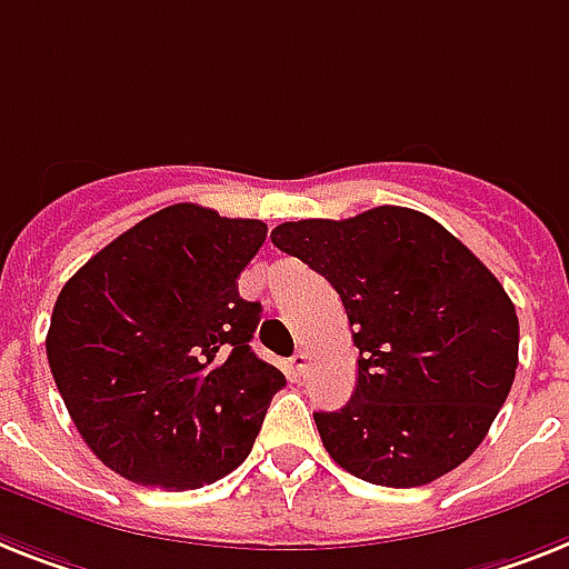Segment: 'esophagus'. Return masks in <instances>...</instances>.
<instances>
[{"label": "esophagus", "instance_id": "1", "mask_svg": "<svg viewBox=\"0 0 569 569\" xmlns=\"http://www.w3.org/2000/svg\"><path fill=\"white\" fill-rule=\"evenodd\" d=\"M290 363H293V372L296 375H302L305 369H308V351H305V349L296 351L293 358H290Z\"/></svg>", "mask_w": 569, "mask_h": 569}]
</instances>
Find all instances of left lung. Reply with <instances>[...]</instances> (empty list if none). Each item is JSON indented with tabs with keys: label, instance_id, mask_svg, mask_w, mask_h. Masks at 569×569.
Returning <instances> with one entry per match:
<instances>
[{
	"label": "left lung",
	"instance_id": "obj_1",
	"mask_svg": "<svg viewBox=\"0 0 569 569\" xmlns=\"http://www.w3.org/2000/svg\"><path fill=\"white\" fill-rule=\"evenodd\" d=\"M270 238L340 293L360 351L351 401L313 412L331 459L375 486L416 488L471 457L518 369V313L495 273L403 206L281 223Z\"/></svg>",
	"mask_w": 569,
	"mask_h": 569
}]
</instances>
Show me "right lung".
Masks as SVG:
<instances>
[{"label": "right lung", "instance_id": "add662e5", "mask_svg": "<svg viewBox=\"0 0 569 569\" xmlns=\"http://www.w3.org/2000/svg\"><path fill=\"white\" fill-rule=\"evenodd\" d=\"M264 238L261 220L168 206L60 290L51 375L83 442L124 480L189 491L250 457L288 383L250 349L261 305L238 296Z\"/></svg>", "mask_w": 569, "mask_h": 569}]
</instances>
